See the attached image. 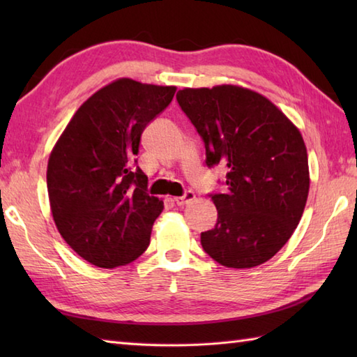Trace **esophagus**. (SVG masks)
I'll list each match as a JSON object with an SVG mask.
<instances>
[{
    "instance_id": "34e87169",
    "label": "esophagus",
    "mask_w": 357,
    "mask_h": 357,
    "mask_svg": "<svg viewBox=\"0 0 357 357\" xmlns=\"http://www.w3.org/2000/svg\"><path fill=\"white\" fill-rule=\"evenodd\" d=\"M195 199V193L192 190H187L183 196H179V198H174V202L178 204V206H185L190 201Z\"/></svg>"
}]
</instances>
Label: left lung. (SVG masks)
<instances>
[{
  "label": "left lung",
  "mask_w": 357,
  "mask_h": 357,
  "mask_svg": "<svg viewBox=\"0 0 357 357\" xmlns=\"http://www.w3.org/2000/svg\"><path fill=\"white\" fill-rule=\"evenodd\" d=\"M179 104L206 147L208 169H227L215 229L201 245L224 267L252 268L275 256L304 213L308 158L302 135L267 98L236 86L184 89Z\"/></svg>",
  "instance_id": "8db88e82"
}]
</instances>
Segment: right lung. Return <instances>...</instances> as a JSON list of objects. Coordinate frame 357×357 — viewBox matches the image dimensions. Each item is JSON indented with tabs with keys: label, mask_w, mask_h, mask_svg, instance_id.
<instances>
[{
	"label": "right lung",
	"mask_w": 357,
	"mask_h": 357,
	"mask_svg": "<svg viewBox=\"0 0 357 357\" xmlns=\"http://www.w3.org/2000/svg\"><path fill=\"white\" fill-rule=\"evenodd\" d=\"M176 87L123 78L98 90L53 147L47 190L53 221L82 259L101 268L146 252L164 202L147 193L138 167L141 135L172 102Z\"/></svg>",
	"instance_id": "right-lung-1"
}]
</instances>
